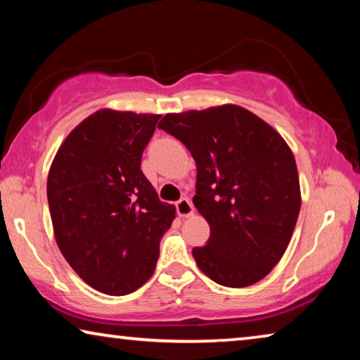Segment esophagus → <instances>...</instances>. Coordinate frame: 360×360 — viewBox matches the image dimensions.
Wrapping results in <instances>:
<instances>
[{"label": "esophagus", "instance_id": "34e87169", "mask_svg": "<svg viewBox=\"0 0 360 360\" xmlns=\"http://www.w3.org/2000/svg\"><path fill=\"white\" fill-rule=\"evenodd\" d=\"M176 211H178V214L181 216V218H189V216L193 214L192 202L187 197L179 198V200L176 202Z\"/></svg>", "mask_w": 360, "mask_h": 360}]
</instances>
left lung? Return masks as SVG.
<instances>
[{
	"label": "left lung",
	"instance_id": "left-lung-1",
	"mask_svg": "<svg viewBox=\"0 0 360 360\" xmlns=\"http://www.w3.org/2000/svg\"><path fill=\"white\" fill-rule=\"evenodd\" d=\"M160 129L181 141L197 165L193 205L210 224L192 250L222 287L259 282L287 250L300 214L296 162L282 136L238 105L168 113Z\"/></svg>",
	"mask_w": 360,
	"mask_h": 360
}]
</instances>
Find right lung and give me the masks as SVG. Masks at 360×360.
<instances>
[{"mask_svg": "<svg viewBox=\"0 0 360 360\" xmlns=\"http://www.w3.org/2000/svg\"><path fill=\"white\" fill-rule=\"evenodd\" d=\"M160 115L99 110L57 150L48 176L56 242L91 287L122 296L155 271L160 240L176 208L158 198L141 169Z\"/></svg>", "mask_w": 360, "mask_h": 360, "instance_id": "obj_1", "label": "right lung"}]
</instances>
